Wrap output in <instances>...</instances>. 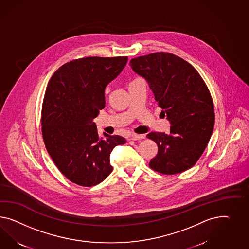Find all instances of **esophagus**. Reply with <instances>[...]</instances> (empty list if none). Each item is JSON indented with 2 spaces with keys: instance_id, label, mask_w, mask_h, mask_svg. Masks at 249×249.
<instances>
[{
  "instance_id": "esophagus-1",
  "label": "esophagus",
  "mask_w": 249,
  "mask_h": 249,
  "mask_svg": "<svg viewBox=\"0 0 249 249\" xmlns=\"http://www.w3.org/2000/svg\"><path fill=\"white\" fill-rule=\"evenodd\" d=\"M144 138H145L144 135L132 134L130 136L129 140L130 141H140V140H143Z\"/></svg>"
}]
</instances>
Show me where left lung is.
<instances>
[{"instance_id":"left-lung-1","label":"left lung","mask_w":249,"mask_h":249,"mask_svg":"<svg viewBox=\"0 0 249 249\" xmlns=\"http://www.w3.org/2000/svg\"><path fill=\"white\" fill-rule=\"evenodd\" d=\"M129 64L147 81L171 125L169 134L147 135L158 145L149 167L166 175L192 168L207 147L215 123L213 101L201 76L191 64L168 53L141 56Z\"/></svg>"}]
</instances>
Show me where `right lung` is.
<instances>
[{"mask_svg":"<svg viewBox=\"0 0 249 249\" xmlns=\"http://www.w3.org/2000/svg\"><path fill=\"white\" fill-rule=\"evenodd\" d=\"M128 57H87L59 68L48 83L41 131L48 153L69 180L83 187L103 181L112 171V149L126 143L118 135L100 136L93 122L105 107V89Z\"/></svg>","mask_w":249,"mask_h":249,"instance_id":"add662e5","label":"right lung"}]
</instances>
